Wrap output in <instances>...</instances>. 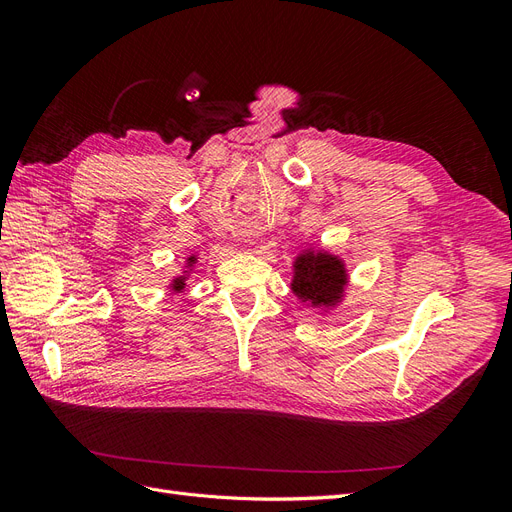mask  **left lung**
<instances>
[{"mask_svg": "<svg viewBox=\"0 0 512 512\" xmlns=\"http://www.w3.org/2000/svg\"><path fill=\"white\" fill-rule=\"evenodd\" d=\"M342 286L344 269L335 258L312 252L299 258L292 290L301 299H309L312 303H331L339 297Z\"/></svg>", "mask_w": 512, "mask_h": 512, "instance_id": "1", "label": "left lung"}]
</instances>
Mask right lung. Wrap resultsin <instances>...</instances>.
<instances>
[{
	"label": "right lung",
	"mask_w": 512,
	"mask_h": 512,
	"mask_svg": "<svg viewBox=\"0 0 512 512\" xmlns=\"http://www.w3.org/2000/svg\"><path fill=\"white\" fill-rule=\"evenodd\" d=\"M179 288H183V280H177V284H175V290H179Z\"/></svg>",
	"instance_id": "add662e5"
}]
</instances>
